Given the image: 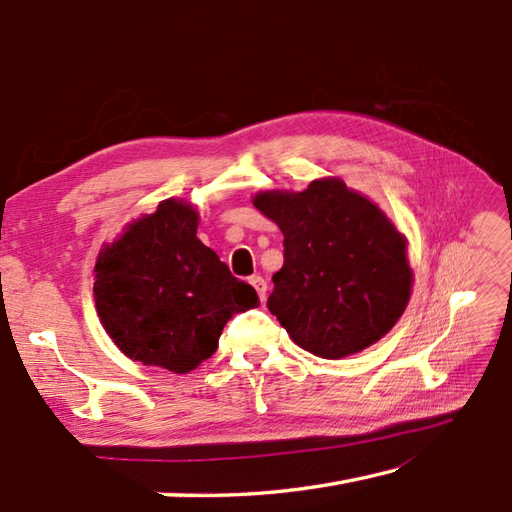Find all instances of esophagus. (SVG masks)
<instances>
[{
  "label": "esophagus",
  "instance_id": "34e87169",
  "mask_svg": "<svg viewBox=\"0 0 512 512\" xmlns=\"http://www.w3.org/2000/svg\"><path fill=\"white\" fill-rule=\"evenodd\" d=\"M250 286L257 290L259 302H264V299H266V279L262 275H253V277H250Z\"/></svg>",
  "mask_w": 512,
  "mask_h": 512
}]
</instances>
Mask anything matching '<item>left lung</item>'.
<instances>
[{"label":"left lung","instance_id":"left-lung-1","mask_svg":"<svg viewBox=\"0 0 512 512\" xmlns=\"http://www.w3.org/2000/svg\"><path fill=\"white\" fill-rule=\"evenodd\" d=\"M253 206L284 235L268 310L297 346L342 359L379 342L413 293L408 239L375 202L339 177L262 190Z\"/></svg>","mask_w":512,"mask_h":512}]
</instances>
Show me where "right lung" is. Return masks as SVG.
<instances>
[{"instance_id": "add662e5", "label": "right lung", "mask_w": 512, "mask_h": 512, "mask_svg": "<svg viewBox=\"0 0 512 512\" xmlns=\"http://www.w3.org/2000/svg\"><path fill=\"white\" fill-rule=\"evenodd\" d=\"M199 210L164 199L126 224L95 262V308L108 337L144 366L184 375L217 350L235 313L259 304L213 248L197 239Z\"/></svg>"}]
</instances>
